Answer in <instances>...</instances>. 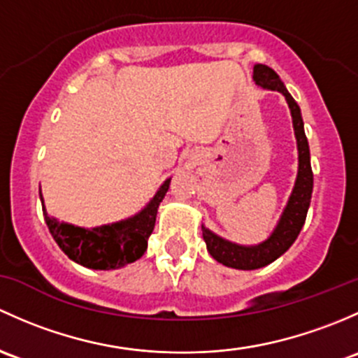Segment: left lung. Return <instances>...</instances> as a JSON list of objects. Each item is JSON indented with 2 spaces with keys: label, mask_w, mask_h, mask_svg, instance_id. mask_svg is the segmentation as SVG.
<instances>
[{
  "label": "left lung",
  "mask_w": 358,
  "mask_h": 358,
  "mask_svg": "<svg viewBox=\"0 0 358 358\" xmlns=\"http://www.w3.org/2000/svg\"><path fill=\"white\" fill-rule=\"evenodd\" d=\"M253 80L257 86L264 90L279 91L286 98V103L289 106L291 119H293L294 138H296L298 148V174L294 180L293 191H291L288 203L282 210L281 217L278 220V226L274 227L271 236L259 245L245 246L238 243L229 241V239L220 238L219 234L212 233L210 229L201 224L203 231V239L206 243V250L219 264L226 267L239 268V271H253V268L265 267L272 264L275 259L288 252L289 246L293 245L294 239L300 234L303 227L305 219H307L308 206H310L312 189H314V174H312L310 165V150H308L307 136H305L303 119L298 103L288 93L282 80L279 79L278 73L267 65L257 64L253 67Z\"/></svg>",
  "instance_id": "left-lung-1"
}]
</instances>
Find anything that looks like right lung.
<instances>
[{
    "instance_id": "1",
    "label": "right lung",
    "mask_w": 358,
    "mask_h": 358,
    "mask_svg": "<svg viewBox=\"0 0 358 358\" xmlns=\"http://www.w3.org/2000/svg\"><path fill=\"white\" fill-rule=\"evenodd\" d=\"M169 186H171V178L164 180L145 208L129 219L96 227H80L55 219L44 208L41 193L39 196H41L43 215L48 229L62 252L83 267L94 268V271H113V268L125 267L145 255L148 248V238L153 233L155 220H157L158 205L164 200Z\"/></svg>"
}]
</instances>
